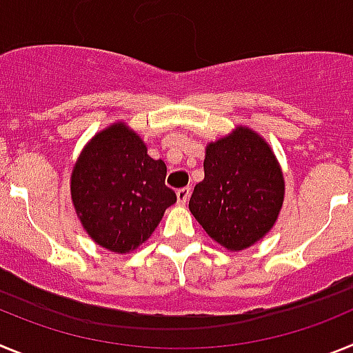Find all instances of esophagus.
<instances>
[{
    "label": "esophagus",
    "instance_id": "1",
    "mask_svg": "<svg viewBox=\"0 0 353 353\" xmlns=\"http://www.w3.org/2000/svg\"><path fill=\"white\" fill-rule=\"evenodd\" d=\"M189 196H191V187L179 189V191H176V201H179V205H185L187 201H189Z\"/></svg>",
    "mask_w": 353,
    "mask_h": 353
}]
</instances>
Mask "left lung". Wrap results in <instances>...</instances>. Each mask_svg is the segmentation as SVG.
I'll return each mask as SVG.
<instances>
[{
  "mask_svg": "<svg viewBox=\"0 0 353 353\" xmlns=\"http://www.w3.org/2000/svg\"><path fill=\"white\" fill-rule=\"evenodd\" d=\"M205 179L196 183L189 210L217 244L242 251L270 232L285 199V179L261 136L236 127L208 143Z\"/></svg>",
  "mask_w": 353,
  "mask_h": 353,
  "instance_id": "8db88e82",
  "label": "left lung"
}]
</instances>
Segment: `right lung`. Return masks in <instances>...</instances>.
<instances>
[{"label": "right lung", "mask_w": 353, "mask_h": 353, "mask_svg": "<svg viewBox=\"0 0 353 353\" xmlns=\"http://www.w3.org/2000/svg\"><path fill=\"white\" fill-rule=\"evenodd\" d=\"M164 180V161L150 157L138 134L118 121L81 152L70 176L72 203L97 244L123 254L146 242L176 201Z\"/></svg>", "instance_id": "add662e5"}]
</instances>
